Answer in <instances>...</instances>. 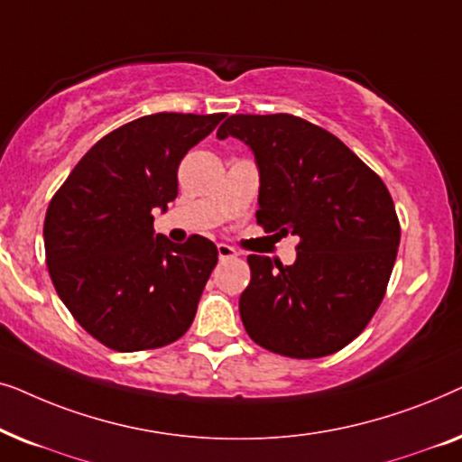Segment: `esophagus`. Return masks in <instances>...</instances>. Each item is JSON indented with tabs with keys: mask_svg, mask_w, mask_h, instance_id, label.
Segmentation results:
<instances>
[{
	"mask_svg": "<svg viewBox=\"0 0 462 462\" xmlns=\"http://www.w3.org/2000/svg\"><path fill=\"white\" fill-rule=\"evenodd\" d=\"M217 250H218V258H220V261H229V258H236V256H237V252L233 250L231 245H226V244H218Z\"/></svg>",
	"mask_w": 462,
	"mask_h": 462,
	"instance_id": "34e87169",
	"label": "esophagus"
}]
</instances>
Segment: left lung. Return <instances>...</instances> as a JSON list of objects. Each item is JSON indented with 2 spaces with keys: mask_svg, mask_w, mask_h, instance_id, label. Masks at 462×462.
<instances>
[{
  "mask_svg": "<svg viewBox=\"0 0 462 462\" xmlns=\"http://www.w3.org/2000/svg\"><path fill=\"white\" fill-rule=\"evenodd\" d=\"M217 136L254 153L258 225L300 239L294 264L248 256L245 332L286 357L340 351L368 326L393 271L400 220L387 187L343 141L288 113L231 116Z\"/></svg>",
  "mask_w": 462,
  "mask_h": 462,
  "instance_id": "8db88e82",
  "label": "left lung"
}]
</instances>
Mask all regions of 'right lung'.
<instances>
[{
  "mask_svg": "<svg viewBox=\"0 0 462 462\" xmlns=\"http://www.w3.org/2000/svg\"><path fill=\"white\" fill-rule=\"evenodd\" d=\"M225 113H155L100 138L50 201L43 244L60 300L88 334L132 353L179 340L198 311L218 250L170 242L153 210L179 195V163Z\"/></svg>",
  "mask_w": 462,
  "mask_h": 462,
  "instance_id": "add662e5",
  "label": "right lung"
}]
</instances>
